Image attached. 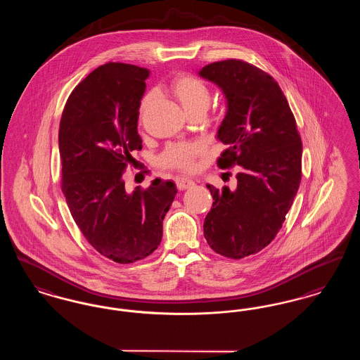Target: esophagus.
I'll return each mask as SVG.
<instances>
[{"mask_svg":"<svg viewBox=\"0 0 360 360\" xmlns=\"http://www.w3.org/2000/svg\"><path fill=\"white\" fill-rule=\"evenodd\" d=\"M175 184H176V188H179V190H186V188L194 186V182L191 179H188V178H185V176H178L175 179Z\"/></svg>","mask_w":360,"mask_h":360,"instance_id":"esophagus-1","label":"esophagus"}]
</instances>
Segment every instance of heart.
I'll return each mask as SVG.
<instances>
[{
  "label": "heart",
  "instance_id": "heart-1",
  "mask_svg": "<svg viewBox=\"0 0 360 360\" xmlns=\"http://www.w3.org/2000/svg\"><path fill=\"white\" fill-rule=\"evenodd\" d=\"M169 90L182 108L191 115L195 110L207 109L210 103L209 87L195 77L178 74L169 84ZM154 93H147L140 103V113H144L154 103ZM202 154V146L195 141H178L169 144L159 156V165L167 169L188 172L194 167L195 159Z\"/></svg>",
  "mask_w": 360,
  "mask_h": 360
}]
</instances>
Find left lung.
<instances>
[{"label":"left lung","instance_id":"obj_1","mask_svg":"<svg viewBox=\"0 0 360 360\" xmlns=\"http://www.w3.org/2000/svg\"><path fill=\"white\" fill-rule=\"evenodd\" d=\"M200 75L228 101L217 137L226 146L220 169L239 166L235 188L206 185L213 205L204 221L210 248L231 259L267 247L286 220L302 176V143L274 78L240 59L210 63Z\"/></svg>","mask_w":360,"mask_h":360}]
</instances>
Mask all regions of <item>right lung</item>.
<instances>
[{"label": "right lung", "mask_w": 360, "mask_h": 360, "mask_svg": "<svg viewBox=\"0 0 360 360\" xmlns=\"http://www.w3.org/2000/svg\"><path fill=\"white\" fill-rule=\"evenodd\" d=\"M148 70L109 62L71 91L59 124L62 191L89 244L116 263L151 255L162 241L163 219L176 188L156 178L147 188L125 190L122 174L141 150L140 100Z\"/></svg>", "instance_id": "add662e5"}]
</instances>
